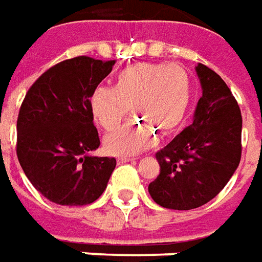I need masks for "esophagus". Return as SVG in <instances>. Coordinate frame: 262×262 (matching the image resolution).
<instances>
[{"label": "esophagus", "mask_w": 262, "mask_h": 262, "mask_svg": "<svg viewBox=\"0 0 262 262\" xmlns=\"http://www.w3.org/2000/svg\"><path fill=\"white\" fill-rule=\"evenodd\" d=\"M117 161H118V164H125V162L134 161V160H133V158H128V157H120V158H118Z\"/></svg>", "instance_id": "obj_1"}]
</instances>
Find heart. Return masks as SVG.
<instances>
[{"instance_id":"1","label":"heart","mask_w":262,"mask_h":262,"mask_svg":"<svg viewBox=\"0 0 262 262\" xmlns=\"http://www.w3.org/2000/svg\"><path fill=\"white\" fill-rule=\"evenodd\" d=\"M192 97L188 73L178 64L138 62L121 70L113 86H97L90 105L95 121L113 131L133 108L137 120L105 137L107 152L133 157L154 147L158 131L169 134L183 122Z\"/></svg>"}]
</instances>
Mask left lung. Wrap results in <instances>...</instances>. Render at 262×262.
<instances>
[{"label": "left lung", "mask_w": 262, "mask_h": 262, "mask_svg": "<svg viewBox=\"0 0 262 262\" xmlns=\"http://www.w3.org/2000/svg\"><path fill=\"white\" fill-rule=\"evenodd\" d=\"M203 88L192 124L157 152L160 176L148 185L155 203L194 210L211 201L230 181L241 160L243 118L224 79L198 64Z\"/></svg>", "instance_id": "obj_1"}]
</instances>
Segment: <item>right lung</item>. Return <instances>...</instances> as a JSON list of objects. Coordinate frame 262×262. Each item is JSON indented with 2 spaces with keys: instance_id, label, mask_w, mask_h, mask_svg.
I'll return each mask as SVG.
<instances>
[{
  "instance_id": "obj_1",
  "label": "right lung",
  "mask_w": 262,
  "mask_h": 262,
  "mask_svg": "<svg viewBox=\"0 0 262 262\" xmlns=\"http://www.w3.org/2000/svg\"><path fill=\"white\" fill-rule=\"evenodd\" d=\"M115 59H66L45 71L25 95L17 121V155L37 191L59 205H86L107 188L115 158L100 147L90 98Z\"/></svg>"
}]
</instances>
